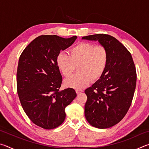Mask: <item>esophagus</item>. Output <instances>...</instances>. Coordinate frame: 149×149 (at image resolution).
Masks as SVG:
<instances>
[{"label":"esophagus","instance_id":"34e87169","mask_svg":"<svg viewBox=\"0 0 149 149\" xmlns=\"http://www.w3.org/2000/svg\"><path fill=\"white\" fill-rule=\"evenodd\" d=\"M75 91H76V93H77V94H79V93H82L83 91H84V90H83L82 89H80V88H78V89H75Z\"/></svg>","mask_w":149,"mask_h":149}]
</instances>
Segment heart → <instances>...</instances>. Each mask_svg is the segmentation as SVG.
I'll use <instances>...</instances> for the list:
<instances>
[{
  "label": "heart",
  "instance_id": "1",
  "mask_svg": "<svg viewBox=\"0 0 149 149\" xmlns=\"http://www.w3.org/2000/svg\"><path fill=\"white\" fill-rule=\"evenodd\" d=\"M108 58L105 47L84 42L72 47L69 55L60 52L56 58V64L65 77L70 76L77 66L78 72L64 83L67 86L78 89L87 86L91 80H99L107 69Z\"/></svg>",
  "mask_w": 149,
  "mask_h": 149
}]
</instances>
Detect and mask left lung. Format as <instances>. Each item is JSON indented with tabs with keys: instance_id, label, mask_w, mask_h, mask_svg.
Listing matches in <instances>:
<instances>
[{
	"instance_id": "8db88e82",
	"label": "left lung",
	"mask_w": 149,
	"mask_h": 149,
	"mask_svg": "<svg viewBox=\"0 0 149 149\" xmlns=\"http://www.w3.org/2000/svg\"><path fill=\"white\" fill-rule=\"evenodd\" d=\"M98 41L108 51V63L104 74L85 91L86 120L93 127L106 129L122 120L132 104L137 73L132 54L115 37L107 34L83 37Z\"/></svg>"
}]
</instances>
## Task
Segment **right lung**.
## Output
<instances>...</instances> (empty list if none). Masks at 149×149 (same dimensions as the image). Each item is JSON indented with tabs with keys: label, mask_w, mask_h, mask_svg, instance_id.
<instances>
[{
	"label": "right lung",
	"mask_w": 149,
	"mask_h": 149,
	"mask_svg": "<svg viewBox=\"0 0 149 149\" xmlns=\"http://www.w3.org/2000/svg\"><path fill=\"white\" fill-rule=\"evenodd\" d=\"M77 36L65 39L41 35L30 42L19 56L17 92L24 112L31 122L45 130L58 127L65 108L76 97L72 88L59 91L62 77L56 64L60 50L74 43Z\"/></svg>",
	"instance_id": "right-lung-1"
}]
</instances>
